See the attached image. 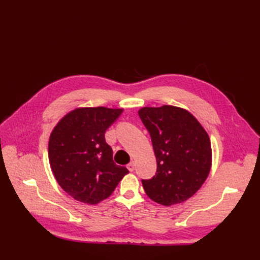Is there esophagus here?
<instances>
[{
  "label": "esophagus",
  "mask_w": 260,
  "mask_h": 260,
  "mask_svg": "<svg viewBox=\"0 0 260 260\" xmlns=\"http://www.w3.org/2000/svg\"><path fill=\"white\" fill-rule=\"evenodd\" d=\"M127 169H128L129 172H133V171L135 170V163H134L133 161L128 163V165H127Z\"/></svg>",
  "instance_id": "1"
}]
</instances>
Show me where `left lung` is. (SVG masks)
<instances>
[{
	"label": "left lung",
	"instance_id": "obj_1",
	"mask_svg": "<svg viewBox=\"0 0 260 260\" xmlns=\"http://www.w3.org/2000/svg\"><path fill=\"white\" fill-rule=\"evenodd\" d=\"M139 117L151 135L157 160L156 175L142 180L146 195L166 207L187 200L211 171L208 133L192 114L172 105L143 107Z\"/></svg>",
	"mask_w": 260,
	"mask_h": 260
}]
</instances>
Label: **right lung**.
I'll use <instances>...</instances> for the list:
<instances>
[{
    "label": "right lung",
    "mask_w": 260,
    "mask_h": 260,
    "mask_svg": "<svg viewBox=\"0 0 260 260\" xmlns=\"http://www.w3.org/2000/svg\"><path fill=\"white\" fill-rule=\"evenodd\" d=\"M123 109L76 108L53 128L48 143V159L54 178L78 201L97 204L112 195L128 173L113 160V149L105 132Z\"/></svg>",
    "instance_id": "right-lung-1"
}]
</instances>
